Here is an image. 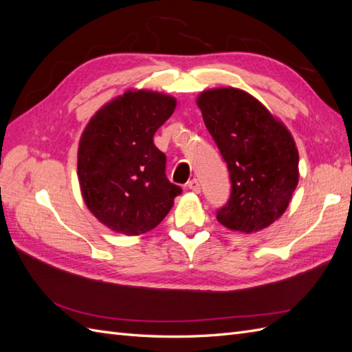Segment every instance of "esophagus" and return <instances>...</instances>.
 Listing matches in <instances>:
<instances>
[{"mask_svg": "<svg viewBox=\"0 0 352 352\" xmlns=\"http://www.w3.org/2000/svg\"><path fill=\"white\" fill-rule=\"evenodd\" d=\"M188 188L190 189V190H194V192H201V185H199V182L197 179H192V180H189L188 182Z\"/></svg>", "mask_w": 352, "mask_h": 352, "instance_id": "34e87169", "label": "esophagus"}]
</instances>
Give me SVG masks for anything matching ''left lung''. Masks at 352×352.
I'll return each instance as SVG.
<instances>
[{"label":"left lung","instance_id":"obj_1","mask_svg":"<svg viewBox=\"0 0 352 352\" xmlns=\"http://www.w3.org/2000/svg\"><path fill=\"white\" fill-rule=\"evenodd\" d=\"M197 104L230 177V197L217 210V220L245 233L270 226L298 185L300 158L292 135L241 89H210Z\"/></svg>","mask_w":352,"mask_h":352}]
</instances>
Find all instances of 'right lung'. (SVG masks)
Listing matches in <instances>:
<instances>
[{
	"label": "right lung",
	"mask_w": 352,
	"mask_h": 352,
	"mask_svg": "<svg viewBox=\"0 0 352 352\" xmlns=\"http://www.w3.org/2000/svg\"><path fill=\"white\" fill-rule=\"evenodd\" d=\"M176 100L151 91H129L102 107L79 144L78 176L92 214L124 235L160 225L182 188L166 176V155L154 133L173 114Z\"/></svg>",
	"instance_id": "obj_1"
}]
</instances>
